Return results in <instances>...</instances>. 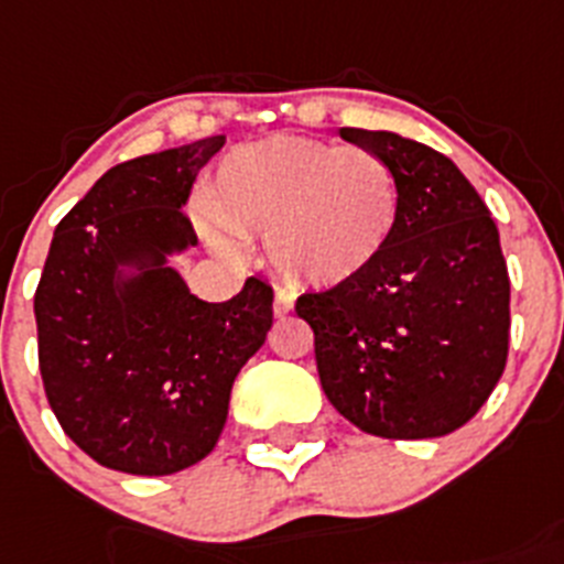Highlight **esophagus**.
I'll list each match as a JSON object with an SVG mask.
<instances>
[{"instance_id": "esophagus-1", "label": "esophagus", "mask_w": 564, "mask_h": 564, "mask_svg": "<svg viewBox=\"0 0 564 564\" xmlns=\"http://www.w3.org/2000/svg\"><path fill=\"white\" fill-rule=\"evenodd\" d=\"M292 308H294V292H289V289H278V292H275V314H278V317H286Z\"/></svg>"}]
</instances>
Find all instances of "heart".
Segmentation results:
<instances>
[{
    "mask_svg": "<svg viewBox=\"0 0 564 564\" xmlns=\"http://www.w3.org/2000/svg\"><path fill=\"white\" fill-rule=\"evenodd\" d=\"M208 214L234 236H264L270 264L294 286L334 289L365 275L387 250L401 188L389 163L365 147L272 135L219 163Z\"/></svg>",
    "mask_w": 564,
    "mask_h": 564,
    "instance_id": "b5f03b06",
    "label": "heart"
}]
</instances>
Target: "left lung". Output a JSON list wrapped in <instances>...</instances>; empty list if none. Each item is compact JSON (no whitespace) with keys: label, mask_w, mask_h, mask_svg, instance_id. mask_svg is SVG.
<instances>
[{"label":"left lung","mask_w":564,"mask_h":564,"mask_svg":"<svg viewBox=\"0 0 564 564\" xmlns=\"http://www.w3.org/2000/svg\"><path fill=\"white\" fill-rule=\"evenodd\" d=\"M341 139L389 163L401 188L392 241L341 286L297 297L336 412L383 440L462 429L509 354V272L498 228L456 163L387 130Z\"/></svg>","instance_id":"obj_1"}]
</instances>
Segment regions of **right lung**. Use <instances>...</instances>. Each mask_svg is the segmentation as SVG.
I'll use <instances>...</instances> for the list:
<instances>
[{"label": "right lung", "instance_id": "1", "mask_svg": "<svg viewBox=\"0 0 564 564\" xmlns=\"http://www.w3.org/2000/svg\"><path fill=\"white\" fill-rule=\"evenodd\" d=\"M210 135L105 172L57 223L35 289L39 367L57 423L110 470L170 476L214 451L236 376L272 328V286L205 303L166 256L197 245L183 214Z\"/></svg>", "mask_w": 564, "mask_h": 564}]
</instances>
